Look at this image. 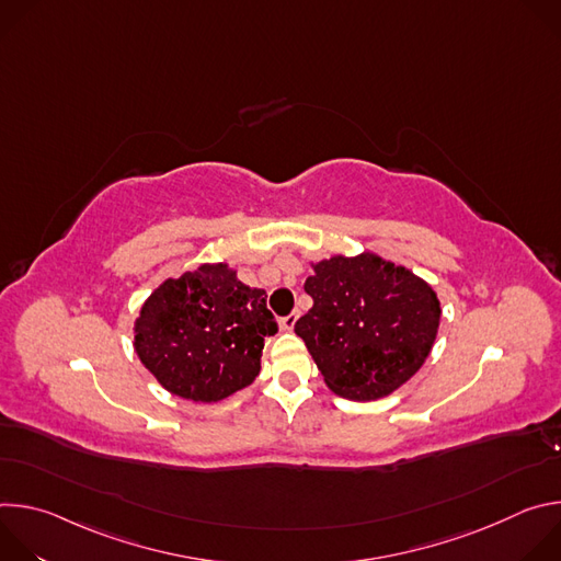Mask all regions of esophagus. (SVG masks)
<instances>
[{"instance_id": "1", "label": "esophagus", "mask_w": 561, "mask_h": 561, "mask_svg": "<svg viewBox=\"0 0 561 561\" xmlns=\"http://www.w3.org/2000/svg\"><path fill=\"white\" fill-rule=\"evenodd\" d=\"M297 312H290V314H286V317H282V329L284 331H293L295 329V322H297Z\"/></svg>"}]
</instances>
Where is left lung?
Segmentation results:
<instances>
[{"instance_id":"obj_1","label":"left lung","mask_w":561,"mask_h":561,"mask_svg":"<svg viewBox=\"0 0 561 561\" xmlns=\"http://www.w3.org/2000/svg\"><path fill=\"white\" fill-rule=\"evenodd\" d=\"M304 290L312 308L295 322L327 386L368 402L407 383L426 362L439 329L435 290L404 266L373 253L312 266Z\"/></svg>"}]
</instances>
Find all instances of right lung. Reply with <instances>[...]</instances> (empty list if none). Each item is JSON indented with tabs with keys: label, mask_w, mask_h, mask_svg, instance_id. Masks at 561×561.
Wrapping results in <instances>:
<instances>
[{
	"label": "right lung",
	"mask_w": 561,
	"mask_h": 561,
	"mask_svg": "<svg viewBox=\"0 0 561 561\" xmlns=\"http://www.w3.org/2000/svg\"><path fill=\"white\" fill-rule=\"evenodd\" d=\"M264 295L226 264L167 279L141 306L135 353L173 394L219 402L253 383L264 340L277 333Z\"/></svg>",
	"instance_id": "add662e5"
}]
</instances>
